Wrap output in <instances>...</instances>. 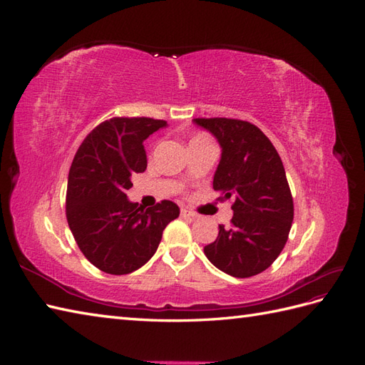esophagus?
<instances>
[{"label": "esophagus", "instance_id": "1", "mask_svg": "<svg viewBox=\"0 0 365 365\" xmlns=\"http://www.w3.org/2000/svg\"><path fill=\"white\" fill-rule=\"evenodd\" d=\"M181 216L182 217H197L196 213L190 212V210H187V208H181Z\"/></svg>", "mask_w": 365, "mask_h": 365}]
</instances>
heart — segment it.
<instances>
[{
	"instance_id": "obj_1",
	"label": "heart",
	"mask_w": 365,
	"mask_h": 365,
	"mask_svg": "<svg viewBox=\"0 0 365 365\" xmlns=\"http://www.w3.org/2000/svg\"><path fill=\"white\" fill-rule=\"evenodd\" d=\"M197 140H208L205 135H196L192 141H197Z\"/></svg>"
}]
</instances>
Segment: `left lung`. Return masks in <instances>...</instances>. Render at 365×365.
<instances>
[{"label": "left lung", "mask_w": 365, "mask_h": 365, "mask_svg": "<svg viewBox=\"0 0 365 365\" xmlns=\"http://www.w3.org/2000/svg\"><path fill=\"white\" fill-rule=\"evenodd\" d=\"M220 146L213 189L235 196L231 225H219L207 259L225 274L247 279L269 268L289 236L294 202L283 163L269 138L248 121L195 118Z\"/></svg>", "instance_id": "1"}]
</instances>
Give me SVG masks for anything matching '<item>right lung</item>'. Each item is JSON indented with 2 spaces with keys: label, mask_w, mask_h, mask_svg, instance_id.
<instances>
[{
  "label": "right lung",
  "mask_w": 365,
  "mask_h": 365,
  "mask_svg": "<svg viewBox=\"0 0 365 365\" xmlns=\"http://www.w3.org/2000/svg\"><path fill=\"white\" fill-rule=\"evenodd\" d=\"M164 120L115 117L83 140L68 173L67 220L83 256L103 272L123 275L155 254L164 228L180 216L172 201L143 208L128 200L132 175L148 168L143 146Z\"/></svg>",
  "instance_id": "1"
}]
</instances>
